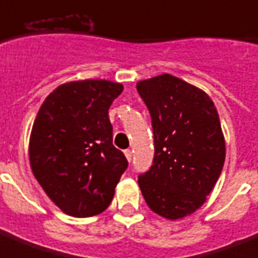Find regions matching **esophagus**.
Returning a JSON list of instances; mask_svg holds the SVG:
<instances>
[{
	"mask_svg": "<svg viewBox=\"0 0 258 258\" xmlns=\"http://www.w3.org/2000/svg\"><path fill=\"white\" fill-rule=\"evenodd\" d=\"M125 157H126L127 161L131 162L132 157H133V155H132V150H129V149H127V150H125Z\"/></svg>",
	"mask_w": 258,
	"mask_h": 258,
	"instance_id": "obj_1",
	"label": "esophagus"
}]
</instances>
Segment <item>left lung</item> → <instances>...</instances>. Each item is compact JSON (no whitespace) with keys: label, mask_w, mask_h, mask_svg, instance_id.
Instances as JSON below:
<instances>
[{"label":"left lung","mask_w":258,"mask_h":258,"mask_svg":"<svg viewBox=\"0 0 258 258\" xmlns=\"http://www.w3.org/2000/svg\"><path fill=\"white\" fill-rule=\"evenodd\" d=\"M154 134V159L138 184L150 210L170 220L203 206L224 166L218 110L206 92L163 74L137 83Z\"/></svg>","instance_id":"obj_1"}]
</instances>
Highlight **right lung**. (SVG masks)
Segmentation results:
<instances>
[{
    "instance_id": "add662e5",
    "label": "right lung",
    "mask_w": 258,
    "mask_h": 258,
    "mask_svg": "<svg viewBox=\"0 0 258 258\" xmlns=\"http://www.w3.org/2000/svg\"><path fill=\"white\" fill-rule=\"evenodd\" d=\"M109 80L61 84L39 108L30 136L34 176L64 214L89 218L108 208L127 167L113 146L108 110L122 92Z\"/></svg>"
}]
</instances>
